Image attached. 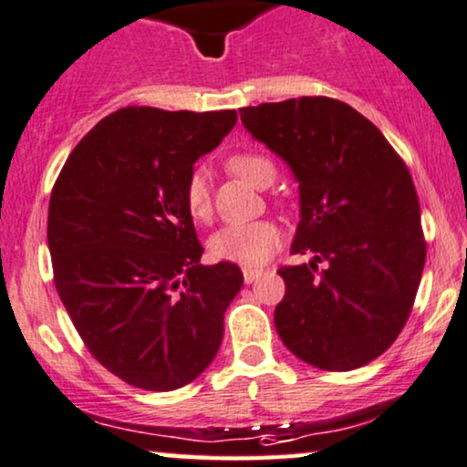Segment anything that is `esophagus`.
<instances>
[{
    "instance_id": "34e87169",
    "label": "esophagus",
    "mask_w": 467,
    "mask_h": 467,
    "mask_svg": "<svg viewBox=\"0 0 467 467\" xmlns=\"http://www.w3.org/2000/svg\"><path fill=\"white\" fill-rule=\"evenodd\" d=\"M263 275V269H252V266H245L244 269V279H245V284H252V282H256V279Z\"/></svg>"
}]
</instances>
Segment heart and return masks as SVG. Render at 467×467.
I'll return each mask as SVG.
<instances>
[{"label":"heart","mask_w":467,"mask_h":467,"mask_svg":"<svg viewBox=\"0 0 467 467\" xmlns=\"http://www.w3.org/2000/svg\"><path fill=\"white\" fill-rule=\"evenodd\" d=\"M226 169L241 182L254 188H266L275 179V166L269 158L258 153H234L226 161ZM185 209L192 220L207 222L211 217L209 182L204 172H194L183 192ZM279 244V228L269 220L250 223H228L211 234L209 252L217 260L239 263L247 266L263 265L275 252Z\"/></svg>","instance_id":"obj_1"}]
</instances>
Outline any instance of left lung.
<instances>
[{"instance_id": "1", "label": "left lung", "mask_w": 467, "mask_h": 467, "mask_svg": "<svg viewBox=\"0 0 467 467\" xmlns=\"http://www.w3.org/2000/svg\"><path fill=\"white\" fill-rule=\"evenodd\" d=\"M241 121L295 175L301 220L290 252L312 254L277 271L279 337L318 369L363 368L401 333L425 266L410 171L380 130L339 99L265 102L241 109Z\"/></svg>"}]
</instances>
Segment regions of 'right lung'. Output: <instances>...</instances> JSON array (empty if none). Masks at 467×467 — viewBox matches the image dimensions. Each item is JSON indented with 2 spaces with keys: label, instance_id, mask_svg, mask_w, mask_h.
<instances>
[{
  "label": "right lung",
  "instance_id": "obj_1",
  "mask_svg": "<svg viewBox=\"0 0 467 467\" xmlns=\"http://www.w3.org/2000/svg\"><path fill=\"white\" fill-rule=\"evenodd\" d=\"M234 123L237 110L119 109L83 136L55 182V288L98 363L136 389H182L220 350L244 273L201 265L183 192Z\"/></svg>",
  "mask_w": 467,
  "mask_h": 467
}]
</instances>
